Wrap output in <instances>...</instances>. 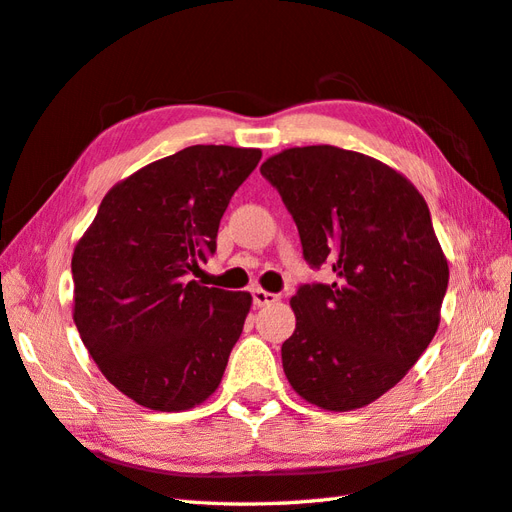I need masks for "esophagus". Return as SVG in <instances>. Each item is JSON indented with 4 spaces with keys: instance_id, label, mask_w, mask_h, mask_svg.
Returning a JSON list of instances; mask_svg holds the SVG:
<instances>
[{
    "instance_id": "esophagus-1",
    "label": "esophagus",
    "mask_w": 512,
    "mask_h": 512,
    "mask_svg": "<svg viewBox=\"0 0 512 512\" xmlns=\"http://www.w3.org/2000/svg\"><path fill=\"white\" fill-rule=\"evenodd\" d=\"M253 301L257 308H262V306H270V303L279 301V295H275V292H268L264 288H253Z\"/></svg>"
}]
</instances>
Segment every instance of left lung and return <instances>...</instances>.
<instances>
[{
    "mask_svg": "<svg viewBox=\"0 0 512 512\" xmlns=\"http://www.w3.org/2000/svg\"><path fill=\"white\" fill-rule=\"evenodd\" d=\"M262 176L297 222L308 264L336 275L290 299L288 383L319 409H361L398 385L438 332L449 264L429 206L394 167L332 145L279 151Z\"/></svg>",
    "mask_w": 512,
    "mask_h": 512,
    "instance_id": "8db88e82",
    "label": "left lung"
}]
</instances>
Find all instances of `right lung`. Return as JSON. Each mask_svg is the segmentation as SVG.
Here are the masks:
<instances>
[{
    "instance_id": "obj_1",
    "label": "right lung",
    "mask_w": 512,
    "mask_h": 512,
    "mask_svg": "<svg viewBox=\"0 0 512 512\" xmlns=\"http://www.w3.org/2000/svg\"><path fill=\"white\" fill-rule=\"evenodd\" d=\"M262 151L193 145L116 182L74 246L72 317L110 383L154 411H187L220 387L250 292L187 275L215 253L220 220Z\"/></svg>"
}]
</instances>
